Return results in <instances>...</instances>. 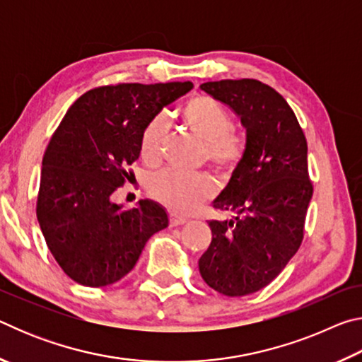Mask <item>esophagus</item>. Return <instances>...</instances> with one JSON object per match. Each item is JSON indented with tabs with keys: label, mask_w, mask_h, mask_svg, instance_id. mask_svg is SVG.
<instances>
[{
	"label": "esophagus",
	"mask_w": 362,
	"mask_h": 362,
	"mask_svg": "<svg viewBox=\"0 0 362 362\" xmlns=\"http://www.w3.org/2000/svg\"><path fill=\"white\" fill-rule=\"evenodd\" d=\"M187 222V218L179 217V216H174V214H170L169 216V225L170 226H180Z\"/></svg>",
	"instance_id": "obj_1"
}]
</instances>
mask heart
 Returning a JSON list of instances; mask_svg holds the SVG:
<instances>
[{
    "label": "heart",
    "mask_w": 362,
    "mask_h": 362,
    "mask_svg": "<svg viewBox=\"0 0 362 362\" xmlns=\"http://www.w3.org/2000/svg\"><path fill=\"white\" fill-rule=\"evenodd\" d=\"M180 118L189 131L203 142V155L214 173L230 175L246 155V137L231 126L230 115L211 97L196 95L180 108ZM166 134L163 119H155L146 127L140 142V156L145 163H156ZM153 198L170 212L187 216L203 207L212 196L211 182L203 175H182L164 170L151 182Z\"/></svg>",
    "instance_id": "1"
}]
</instances>
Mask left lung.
<instances>
[{
  "label": "left lung",
  "mask_w": 362,
  "mask_h": 362,
  "mask_svg": "<svg viewBox=\"0 0 362 362\" xmlns=\"http://www.w3.org/2000/svg\"><path fill=\"white\" fill-rule=\"evenodd\" d=\"M199 88L246 127V155L214 201L231 218L209 220L212 241L199 259L207 286L241 297L272 283L302 244L313 196L308 146L289 103L268 84L244 78Z\"/></svg>",
  "instance_id": "1"
}]
</instances>
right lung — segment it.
Listing matches in <instances>:
<instances>
[{
	"instance_id": "1",
	"label": "right lung",
	"mask_w": 362,
	"mask_h": 362,
	"mask_svg": "<svg viewBox=\"0 0 362 362\" xmlns=\"http://www.w3.org/2000/svg\"><path fill=\"white\" fill-rule=\"evenodd\" d=\"M193 83H119L73 103L42 156L36 217L59 267L75 283L103 287L136 267L146 241L169 225L166 211L142 199L129 211L112 194L134 173L153 118Z\"/></svg>"
}]
</instances>
